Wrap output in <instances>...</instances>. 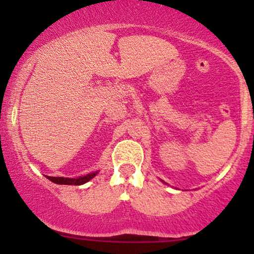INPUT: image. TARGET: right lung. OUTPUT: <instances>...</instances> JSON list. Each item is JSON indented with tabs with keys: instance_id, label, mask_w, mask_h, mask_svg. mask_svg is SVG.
I'll return each mask as SVG.
<instances>
[{
	"instance_id": "add662e5",
	"label": "right lung",
	"mask_w": 254,
	"mask_h": 254,
	"mask_svg": "<svg viewBox=\"0 0 254 254\" xmlns=\"http://www.w3.org/2000/svg\"><path fill=\"white\" fill-rule=\"evenodd\" d=\"M98 174V172L89 173L87 176L80 178H63V177H46L49 180H51L55 184H61V185H82V184L89 182L92 178H94Z\"/></svg>"
}]
</instances>
